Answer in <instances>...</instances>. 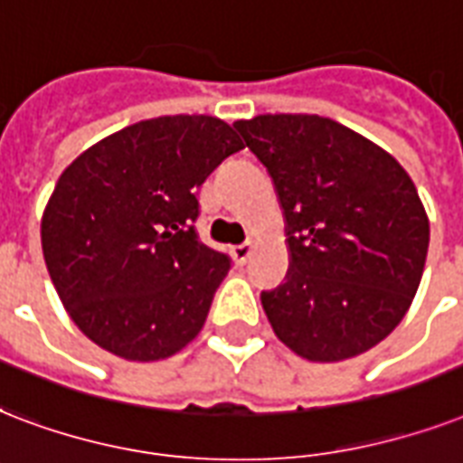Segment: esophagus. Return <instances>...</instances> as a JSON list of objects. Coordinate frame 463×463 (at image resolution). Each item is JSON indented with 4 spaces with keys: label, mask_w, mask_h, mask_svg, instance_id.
<instances>
[{
    "label": "esophagus",
    "mask_w": 463,
    "mask_h": 463,
    "mask_svg": "<svg viewBox=\"0 0 463 463\" xmlns=\"http://www.w3.org/2000/svg\"><path fill=\"white\" fill-rule=\"evenodd\" d=\"M250 253H253V243H250V241L239 243V246H234V249H232V256H234V260L239 265L246 263V260L250 258Z\"/></svg>",
    "instance_id": "34e87169"
}]
</instances>
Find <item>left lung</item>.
<instances>
[{
  "label": "left lung",
  "mask_w": 463,
  "mask_h": 463,
  "mask_svg": "<svg viewBox=\"0 0 463 463\" xmlns=\"http://www.w3.org/2000/svg\"><path fill=\"white\" fill-rule=\"evenodd\" d=\"M268 168L289 268L260 295L280 343L309 362L367 353L411 309L428 258L430 220L392 154L331 118L265 113L236 120Z\"/></svg>",
  "instance_id": "8db88e82"
}]
</instances>
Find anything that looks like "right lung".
<instances>
[{"label":"right lung","instance_id":"right-lung-1","mask_svg":"<svg viewBox=\"0 0 463 463\" xmlns=\"http://www.w3.org/2000/svg\"><path fill=\"white\" fill-rule=\"evenodd\" d=\"M239 149L220 118L161 116L99 139L64 168L43 210V258L91 343L156 362L203 331L229 258L198 241L195 193Z\"/></svg>","mask_w":463,"mask_h":463}]
</instances>
